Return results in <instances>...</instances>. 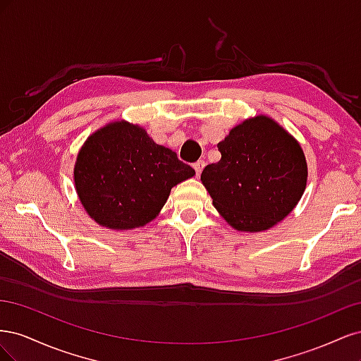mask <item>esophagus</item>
<instances>
[{
    "mask_svg": "<svg viewBox=\"0 0 361 361\" xmlns=\"http://www.w3.org/2000/svg\"><path fill=\"white\" fill-rule=\"evenodd\" d=\"M204 166H206V162L204 161H197L194 164V170H195V173H197V176H200L202 174V171H203V169H204Z\"/></svg>",
    "mask_w": 361,
    "mask_h": 361,
    "instance_id": "esophagus-1",
    "label": "esophagus"
}]
</instances>
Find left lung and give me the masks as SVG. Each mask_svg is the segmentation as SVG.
Wrapping results in <instances>:
<instances>
[{"label":"left lung","instance_id":"left-lung-1","mask_svg":"<svg viewBox=\"0 0 361 361\" xmlns=\"http://www.w3.org/2000/svg\"><path fill=\"white\" fill-rule=\"evenodd\" d=\"M218 149L221 159L206 166L200 179L235 231H268L298 204L307 185V162L298 141L274 118H245Z\"/></svg>","mask_w":361,"mask_h":361}]
</instances>
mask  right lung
<instances>
[{"mask_svg": "<svg viewBox=\"0 0 361 361\" xmlns=\"http://www.w3.org/2000/svg\"><path fill=\"white\" fill-rule=\"evenodd\" d=\"M194 169L157 145L145 128L116 120L84 141L73 167L78 199L93 221L133 231L155 220L178 183Z\"/></svg>", "mask_w": 361, "mask_h": 361, "instance_id": "obj_1", "label": "right lung"}]
</instances>
